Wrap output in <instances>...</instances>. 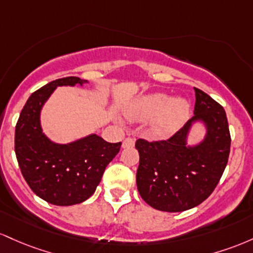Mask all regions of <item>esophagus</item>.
Returning <instances> with one entry per match:
<instances>
[{
    "mask_svg": "<svg viewBox=\"0 0 253 253\" xmlns=\"http://www.w3.org/2000/svg\"><path fill=\"white\" fill-rule=\"evenodd\" d=\"M134 146H135V138H131V137H126V140L123 141V144H122L123 148H130V147H134Z\"/></svg>",
    "mask_w": 253,
    "mask_h": 253,
    "instance_id": "esophagus-1",
    "label": "esophagus"
}]
</instances>
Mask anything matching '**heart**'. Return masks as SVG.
<instances>
[{
  "instance_id": "b5f03b06",
  "label": "heart",
  "mask_w": 253,
  "mask_h": 253,
  "mask_svg": "<svg viewBox=\"0 0 253 253\" xmlns=\"http://www.w3.org/2000/svg\"><path fill=\"white\" fill-rule=\"evenodd\" d=\"M126 116L134 122H150V134L157 138L171 137L190 117V103L185 98H172L152 93L136 98L126 105Z\"/></svg>"
}]
</instances>
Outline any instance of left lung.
<instances>
[{
  "mask_svg": "<svg viewBox=\"0 0 253 253\" xmlns=\"http://www.w3.org/2000/svg\"><path fill=\"white\" fill-rule=\"evenodd\" d=\"M194 117L169 140H137L140 154L137 190L144 202L161 211L195 208L211 196L226 169L231 135L226 112L203 90L194 88ZM196 125L205 129L202 140L189 144Z\"/></svg>",
  "mask_w": 253,
  "mask_h": 253,
  "instance_id": "left-lung-1",
  "label": "left lung"
}]
</instances>
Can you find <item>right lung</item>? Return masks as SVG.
Masks as SVG:
<instances>
[{
	"label": "right lung",
	"mask_w": 253,
	"mask_h": 253,
	"mask_svg": "<svg viewBox=\"0 0 253 253\" xmlns=\"http://www.w3.org/2000/svg\"><path fill=\"white\" fill-rule=\"evenodd\" d=\"M87 84L69 76L45 84L31 94L16 123L15 154L22 175L37 196L55 206L88 200L122 146V142L110 143L96 134L57 143L42 131V110L56 88Z\"/></svg>",
	"instance_id": "1"
}]
</instances>
